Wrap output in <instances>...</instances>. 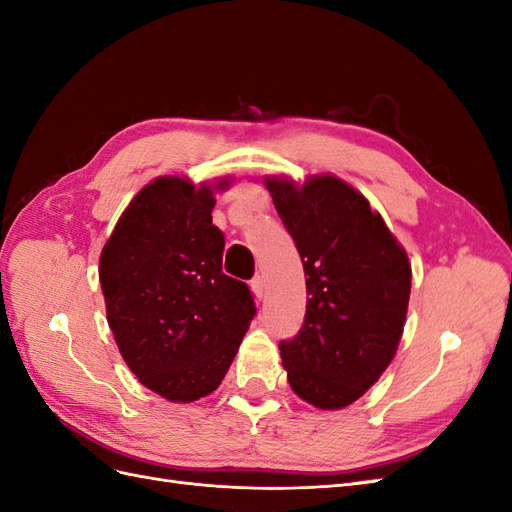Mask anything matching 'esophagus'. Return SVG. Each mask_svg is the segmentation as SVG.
Masks as SVG:
<instances>
[{"mask_svg":"<svg viewBox=\"0 0 512 512\" xmlns=\"http://www.w3.org/2000/svg\"><path fill=\"white\" fill-rule=\"evenodd\" d=\"M250 286H252L254 297L260 301V299H262V294H265V280H262V275H256Z\"/></svg>","mask_w":512,"mask_h":512,"instance_id":"34e87169","label":"esophagus"}]
</instances>
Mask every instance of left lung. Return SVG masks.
<instances>
[{"label":"left lung","instance_id":"8db88e82","mask_svg":"<svg viewBox=\"0 0 512 512\" xmlns=\"http://www.w3.org/2000/svg\"><path fill=\"white\" fill-rule=\"evenodd\" d=\"M267 190L303 260L307 312L280 344L292 391L320 410H342L391 365L404 333L412 267L369 200L335 175L303 185L267 177Z\"/></svg>","mask_w":512,"mask_h":512}]
</instances>
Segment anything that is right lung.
Wrapping results in <instances>:
<instances>
[{"label":"right lung","instance_id":"right-lung-1","mask_svg":"<svg viewBox=\"0 0 512 512\" xmlns=\"http://www.w3.org/2000/svg\"><path fill=\"white\" fill-rule=\"evenodd\" d=\"M164 175L138 192L104 243L100 286L123 361L149 391L190 404L218 389L256 314L247 284L222 273L213 190Z\"/></svg>","mask_w":512,"mask_h":512}]
</instances>
